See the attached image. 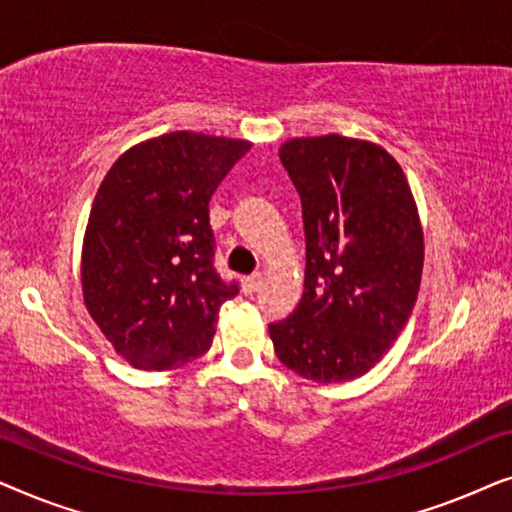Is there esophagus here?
Wrapping results in <instances>:
<instances>
[{"label":"esophagus","mask_w":512,"mask_h":512,"mask_svg":"<svg viewBox=\"0 0 512 512\" xmlns=\"http://www.w3.org/2000/svg\"><path fill=\"white\" fill-rule=\"evenodd\" d=\"M261 286H263V275H251L242 279V291L247 293V296H254V293L261 291Z\"/></svg>","instance_id":"obj_1"}]
</instances>
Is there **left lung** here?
<instances>
[{
  "instance_id": "left-lung-1",
  "label": "left lung",
  "mask_w": 512,
  "mask_h": 512,
  "mask_svg": "<svg viewBox=\"0 0 512 512\" xmlns=\"http://www.w3.org/2000/svg\"><path fill=\"white\" fill-rule=\"evenodd\" d=\"M279 160L303 202L305 289L270 324L277 359L305 380L366 375L408 324L424 268V230L403 167L345 135L293 137Z\"/></svg>"
}]
</instances>
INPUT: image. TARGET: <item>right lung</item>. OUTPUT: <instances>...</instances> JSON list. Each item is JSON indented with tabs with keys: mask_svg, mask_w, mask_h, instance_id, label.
<instances>
[{
	"mask_svg": "<svg viewBox=\"0 0 512 512\" xmlns=\"http://www.w3.org/2000/svg\"><path fill=\"white\" fill-rule=\"evenodd\" d=\"M249 149L247 139L167 132L130 146L97 188L83 305L130 366L172 370L212 347L237 284L214 270L209 200Z\"/></svg>",
	"mask_w": 512,
	"mask_h": 512,
	"instance_id": "add662e5",
	"label": "right lung"
}]
</instances>
